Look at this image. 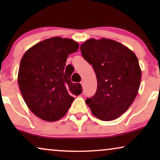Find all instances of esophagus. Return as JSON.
Masks as SVG:
<instances>
[{
  "instance_id": "esophagus-1",
  "label": "esophagus",
  "mask_w": 160,
  "mask_h": 160,
  "mask_svg": "<svg viewBox=\"0 0 160 160\" xmlns=\"http://www.w3.org/2000/svg\"><path fill=\"white\" fill-rule=\"evenodd\" d=\"M81 84H82V86L83 87V86H84V81H81Z\"/></svg>"
}]
</instances>
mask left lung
Here are the masks:
<instances>
[{
    "label": "left lung",
    "instance_id": "obj_1",
    "mask_svg": "<svg viewBox=\"0 0 160 160\" xmlns=\"http://www.w3.org/2000/svg\"><path fill=\"white\" fill-rule=\"evenodd\" d=\"M83 58L92 65L97 91L87 98L94 116L111 121L128 110L140 87L141 70L138 60L128 47L108 38H90L81 45Z\"/></svg>",
    "mask_w": 160,
    "mask_h": 160
}]
</instances>
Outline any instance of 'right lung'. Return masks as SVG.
<instances>
[{"mask_svg":"<svg viewBox=\"0 0 160 160\" xmlns=\"http://www.w3.org/2000/svg\"><path fill=\"white\" fill-rule=\"evenodd\" d=\"M78 47L71 39L53 37L34 45L22 58L19 89L28 108L40 119H61L74 100L73 96L82 93V85L71 82L73 71L65 68L68 57Z\"/></svg>","mask_w":160,"mask_h":160,"instance_id":"add662e5","label":"right lung"}]
</instances>
